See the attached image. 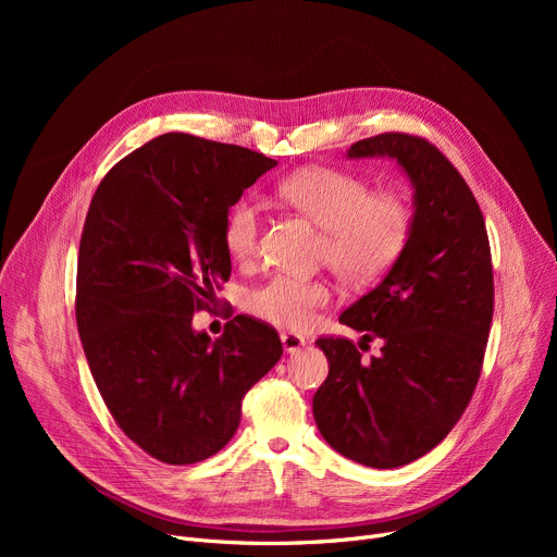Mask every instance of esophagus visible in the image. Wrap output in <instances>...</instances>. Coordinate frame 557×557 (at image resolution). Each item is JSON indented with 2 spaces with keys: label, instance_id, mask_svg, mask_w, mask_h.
<instances>
[{
  "label": "esophagus",
  "instance_id": "esophagus-1",
  "mask_svg": "<svg viewBox=\"0 0 557 557\" xmlns=\"http://www.w3.org/2000/svg\"><path fill=\"white\" fill-rule=\"evenodd\" d=\"M282 345H284V352L296 355V352H300V349L307 345V341H305L300 334L284 332V334H282Z\"/></svg>",
  "mask_w": 557,
  "mask_h": 557
}]
</instances>
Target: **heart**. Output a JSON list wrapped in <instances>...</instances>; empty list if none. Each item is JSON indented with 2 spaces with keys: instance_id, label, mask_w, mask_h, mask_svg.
Masks as SVG:
<instances>
[{
  "instance_id": "obj_1",
  "label": "heart",
  "mask_w": 557,
  "mask_h": 557,
  "mask_svg": "<svg viewBox=\"0 0 557 557\" xmlns=\"http://www.w3.org/2000/svg\"><path fill=\"white\" fill-rule=\"evenodd\" d=\"M277 194L290 208L323 227L320 257L332 271L357 286L384 277L413 237L416 210L397 191H372L361 175L336 166H309L286 175ZM261 214L257 202L242 198L223 221L227 252L248 261L257 255ZM332 300V288L323 280L275 275L252 288L246 307L252 315L284 330H305L315 311Z\"/></svg>"
}]
</instances>
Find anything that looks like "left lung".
<instances>
[{
	"instance_id": "1",
	"label": "left lung",
	"mask_w": 557,
	"mask_h": 557,
	"mask_svg": "<svg viewBox=\"0 0 557 557\" xmlns=\"http://www.w3.org/2000/svg\"><path fill=\"white\" fill-rule=\"evenodd\" d=\"M347 156L399 162L416 189V227L382 284L341 313L363 339L382 337L383 355L366 362L349 338L315 341L330 374L313 418L345 458L393 470L443 443L474 395L494 311L492 255L472 189L429 139L382 133Z\"/></svg>"
}]
</instances>
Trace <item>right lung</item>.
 Here are the masks:
<instances>
[{
	"mask_svg": "<svg viewBox=\"0 0 557 557\" xmlns=\"http://www.w3.org/2000/svg\"><path fill=\"white\" fill-rule=\"evenodd\" d=\"M277 162L244 146L166 133L116 162L87 210L76 325L110 416L169 465L214 456L244 395L282 357L277 332L234 315L212 341L191 330L232 263L223 221Z\"/></svg>",
	"mask_w": 557,
	"mask_h": 557,
	"instance_id": "obj_1",
	"label": "right lung"
}]
</instances>
